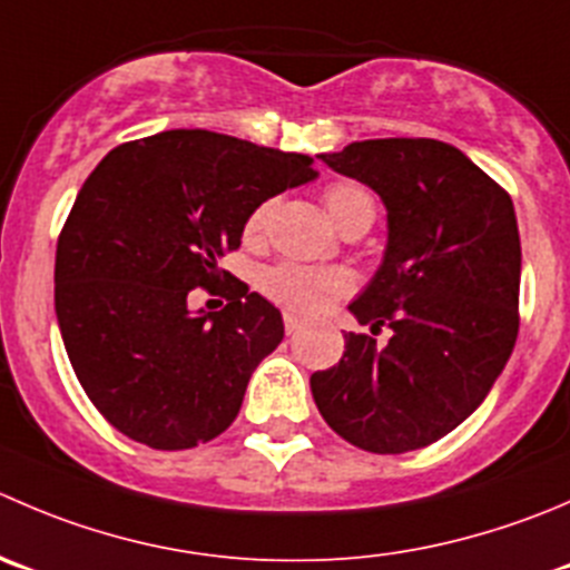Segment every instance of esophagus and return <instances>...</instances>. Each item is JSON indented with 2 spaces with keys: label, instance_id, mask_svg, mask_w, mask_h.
<instances>
[{
  "label": "esophagus",
  "instance_id": "1",
  "mask_svg": "<svg viewBox=\"0 0 570 570\" xmlns=\"http://www.w3.org/2000/svg\"><path fill=\"white\" fill-rule=\"evenodd\" d=\"M284 328H286V334H297V331L303 328V320L297 317V314L284 312Z\"/></svg>",
  "mask_w": 570,
  "mask_h": 570
}]
</instances>
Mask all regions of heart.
I'll return each mask as SVG.
<instances>
[{
    "label": "heart",
    "mask_w": 570,
    "mask_h": 570,
    "mask_svg": "<svg viewBox=\"0 0 570 570\" xmlns=\"http://www.w3.org/2000/svg\"><path fill=\"white\" fill-rule=\"evenodd\" d=\"M323 203L328 208V214L334 217V223L340 228H347L356 219H370L375 217V203L362 186L353 184H331L323 191ZM269 208L273 203L264 200L258 203L250 212L245 223V239H258L267 228ZM264 295L269 301H275L278 306L289 308L297 314H320L336 303L340 297H345L353 289V278L340 267H312V264H297V262H284L275 264V267L264 269L262 278H258Z\"/></svg>",
    "instance_id": "obj_1"
}]
</instances>
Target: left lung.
I'll return each instance as SVG.
<instances>
[{"label": "left lung", "mask_w": 570, "mask_h": 570, "mask_svg": "<svg viewBox=\"0 0 570 570\" xmlns=\"http://www.w3.org/2000/svg\"><path fill=\"white\" fill-rule=\"evenodd\" d=\"M323 158L386 206V253L345 334L340 364L312 375L325 423L370 454L438 443L476 412L518 340L521 236L510 195L438 138H370Z\"/></svg>", "instance_id": "1"}]
</instances>
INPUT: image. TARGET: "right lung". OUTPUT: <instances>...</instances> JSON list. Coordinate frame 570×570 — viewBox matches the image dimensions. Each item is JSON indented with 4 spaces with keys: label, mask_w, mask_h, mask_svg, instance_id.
Segmentation results:
<instances>
[{
    "label": "right lung",
    "mask_w": 570,
    "mask_h": 570,
    "mask_svg": "<svg viewBox=\"0 0 570 570\" xmlns=\"http://www.w3.org/2000/svg\"><path fill=\"white\" fill-rule=\"evenodd\" d=\"M312 158L212 130L114 147L82 184L55 253V314L77 381L136 443L184 451L236 420L284 320L236 281L228 306L191 312V289L230 273L258 203L314 178Z\"/></svg>",
    "instance_id": "obj_1"
}]
</instances>
